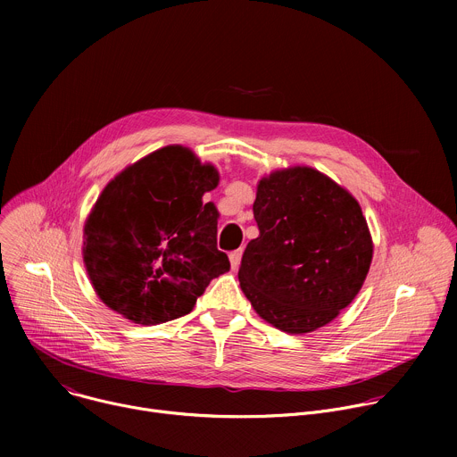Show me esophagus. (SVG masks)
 Returning <instances> with one entry per match:
<instances>
[{
  "label": "esophagus",
  "instance_id": "esophagus-1",
  "mask_svg": "<svg viewBox=\"0 0 457 457\" xmlns=\"http://www.w3.org/2000/svg\"><path fill=\"white\" fill-rule=\"evenodd\" d=\"M240 258H242V249H235L229 253V262H231V270H238L240 266Z\"/></svg>",
  "mask_w": 457,
  "mask_h": 457
}]
</instances>
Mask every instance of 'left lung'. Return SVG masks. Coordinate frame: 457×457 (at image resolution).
I'll list each match as a JSON object with an SVG mask.
<instances>
[{
    "label": "left lung",
    "instance_id": "obj_1",
    "mask_svg": "<svg viewBox=\"0 0 457 457\" xmlns=\"http://www.w3.org/2000/svg\"><path fill=\"white\" fill-rule=\"evenodd\" d=\"M253 238L238 280L253 309L291 335L323 328L363 286L372 240L353 195L323 173L296 166L258 182Z\"/></svg>",
    "mask_w": 457,
    "mask_h": 457
}]
</instances>
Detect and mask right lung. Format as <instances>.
Returning <instances> with one entry per match:
<instances>
[{"instance_id":"1","label":"right lung","mask_w":457,"mask_h":457,"mask_svg":"<svg viewBox=\"0 0 457 457\" xmlns=\"http://www.w3.org/2000/svg\"><path fill=\"white\" fill-rule=\"evenodd\" d=\"M217 184L212 164L166 146L103 189L85 224L83 258L110 309L134 323L171 321L229 271L228 254L217 249V208L203 203Z\"/></svg>"}]
</instances>
